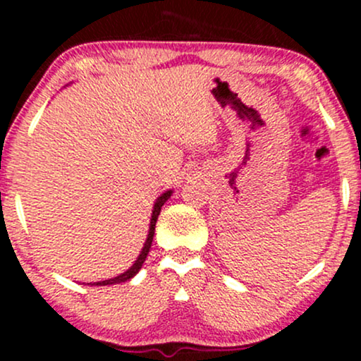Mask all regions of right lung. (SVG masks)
Segmentation results:
<instances>
[{
  "instance_id": "add662e5",
  "label": "right lung",
  "mask_w": 361,
  "mask_h": 361,
  "mask_svg": "<svg viewBox=\"0 0 361 361\" xmlns=\"http://www.w3.org/2000/svg\"><path fill=\"white\" fill-rule=\"evenodd\" d=\"M173 195V190H166L164 193H161L159 197L156 198L154 202V207H152V214H151V224H149V233H147V238H146V243H144V247L142 251L139 252L137 259L134 261V264H132L130 268H128L127 271L120 273L118 276H114V279H109V280H103V281H93V283H88V285H98V287H103V285H115V283H123V281L134 279L135 275H137L140 268H142L144 261H146L147 255H149V250H151V244H152V238H154V231H156V221L157 217H159L161 214V207L166 204V200L169 197Z\"/></svg>"
}]
</instances>
